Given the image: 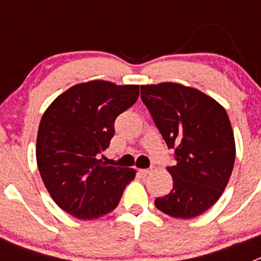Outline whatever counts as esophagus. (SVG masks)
I'll return each mask as SVG.
<instances>
[{"instance_id":"34e87169","label":"esophagus","mask_w":261,"mask_h":261,"mask_svg":"<svg viewBox=\"0 0 261 261\" xmlns=\"http://www.w3.org/2000/svg\"><path fill=\"white\" fill-rule=\"evenodd\" d=\"M149 172H150V170H149V168H142V170H140V174L141 175H147Z\"/></svg>"}]
</instances>
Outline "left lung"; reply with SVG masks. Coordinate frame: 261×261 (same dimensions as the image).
I'll list each match as a JSON object with an SVG mask.
<instances>
[{
    "label": "left lung",
    "mask_w": 261,
    "mask_h": 261,
    "mask_svg": "<svg viewBox=\"0 0 261 261\" xmlns=\"http://www.w3.org/2000/svg\"><path fill=\"white\" fill-rule=\"evenodd\" d=\"M141 99L175 165L172 190L156 197V209L175 218H193L221 197L235 162V142L225 108L199 90L177 84L141 86Z\"/></svg>",
    "instance_id": "obj_1"
}]
</instances>
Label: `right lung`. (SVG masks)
Segmentation results:
<instances>
[{"label":"right lung","mask_w":261,"mask_h":261,"mask_svg":"<svg viewBox=\"0 0 261 261\" xmlns=\"http://www.w3.org/2000/svg\"><path fill=\"white\" fill-rule=\"evenodd\" d=\"M140 86L91 81L66 90L48 107L38 132L36 162L52 199L80 220L114 211L133 168L106 166L99 158L115 135V120L132 107Z\"/></svg>","instance_id":"right-lung-1"}]
</instances>
